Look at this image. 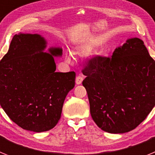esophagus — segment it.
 <instances>
[{
  "instance_id": "obj_1",
  "label": "esophagus",
  "mask_w": 155,
  "mask_h": 155,
  "mask_svg": "<svg viewBox=\"0 0 155 155\" xmlns=\"http://www.w3.org/2000/svg\"><path fill=\"white\" fill-rule=\"evenodd\" d=\"M83 81V78L81 76H78L76 78V84H81Z\"/></svg>"
}]
</instances>
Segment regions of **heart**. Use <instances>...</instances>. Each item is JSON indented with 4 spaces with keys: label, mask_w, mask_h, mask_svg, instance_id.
Wrapping results in <instances>:
<instances>
[{
    "label": "heart",
    "mask_w": 155,
    "mask_h": 155,
    "mask_svg": "<svg viewBox=\"0 0 155 155\" xmlns=\"http://www.w3.org/2000/svg\"><path fill=\"white\" fill-rule=\"evenodd\" d=\"M94 46V41L93 39H89L85 42H83L78 44L74 49L73 54L75 56H84L91 53ZM65 59L67 62L71 63L73 61V57L70 53H67L65 55Z\"/></svg>",
    "instance_id": "obj_1"
}]
</instances>
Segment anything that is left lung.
<instances>
[{
    "label": "left lung",
    "mask_w": 155,
    "mask_h": 155,
    "mask_svg": "<svg viewBox=\"0 0 155 155\" xmlns=\"http://www.w3.org/2000/svg\"><path fill=\"white\" fill-rule=\"evenodd\" d=\"M83 74L91 116L105 132L132 130L155 105V61L138 38L127 39L112 57L90 60Z\"/></svg>",
    "instance_id": "1"
}]
</instances>
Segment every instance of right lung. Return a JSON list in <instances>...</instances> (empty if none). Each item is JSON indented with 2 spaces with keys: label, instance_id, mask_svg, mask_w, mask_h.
<instances>
[{
  "label": "right lung",
  "instance_id": "1",
  "mask_svg": "<svg viewBox=\"0 0 155 155\" xmlns=\"http://www.w3.org/2000/svg\"><path fill=\"white\" fill-rule=\"evenodd\" d=\"M47 41L39 34L13 37L0 61V104L9 118L26 130H50L61 119L67 94L75 85L74 71L56 72L61 47L44 52Z\"/></svg>",
  "mask_w": 155,
  "mask_h": 155
}]
</instances>
